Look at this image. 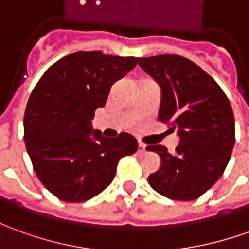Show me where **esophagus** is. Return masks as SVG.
Wrapping results in <instances>:
<instances>
[{
	"label": "esophagus",
	"instance_id": "1",
	"mask_svg": "<svg viewBox=\"0 0 249 249\" xmlns=\"http://www.w3.org/2000/svg\"><path fill=\"white\" fill-rule=\"evenodd\" d=\"M146 151V146L143 143H139L138 144V153H144Z\"/></svg>",
	"mask_w": 249,
	"mask_h": 249
}]
</instances>
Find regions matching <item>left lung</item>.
I'll return each mask as SVG.
<instances>
[{
  "label": "left lung",
  "mask_w": 249,
  "mask_h": 249,
  "mask_svg": "<svg viewBox=\"0 0 249 249\" xmlns=\"http://www.w3.org/2000/svg\"><path fill=\"white\" fill-rule=\"evenodd\" d=\"M139 65L162 89L158 120L178 129L174 153L165 146H147L160 157L158 172L148 182L173 200H195L207 192L231 160L234 146V116L218 83L199 65L176 54L139 58Z\"/></svg>",
  "instance_id": "left-lung-1"
}]
</instances>
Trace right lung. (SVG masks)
<instances>
[{
    "label": "right lung",
    "instance_id": "right-lung-1",
    "mask_svg": "<svg viewBox=\"0 0 249 249\" xmlns=\"http://www.w3.org/2000/svg\"><path fill=\"white\" fill-rule=\"evenodd\" d=\"M138 64L136 57L76 52L47 69L32 89L24 113V142L34 172L60 200L86 202L114 178L118 160L138 151L121 132L103 138L91 120L114 83Z\"/></svg>",
    "mask_w": 249,
    "mask_h": 249
}]
</instances>
